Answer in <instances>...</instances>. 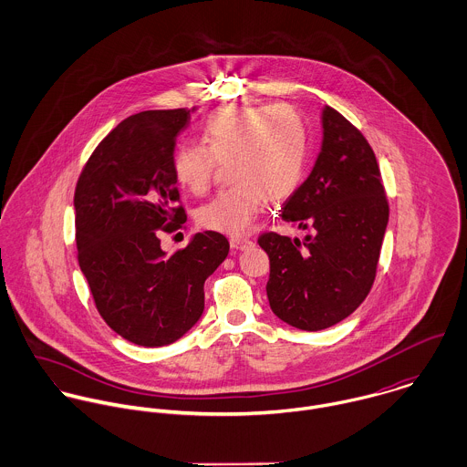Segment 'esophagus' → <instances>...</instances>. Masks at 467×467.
<instances>
[{"label": "esophagus", "instance_id": "1", "mask_svg": "<svg viewBox=\"0 0 467 467\" xmlns=\"http://www.w3.org/2000/svg\"><path fill=\"white\" fill-rule=\"evenodd\" d=\"M230 246L234 250H248V248L254 246V241L246 239V237H232L230 239Z\"/></svg>", "mask_w": 467, "mask_h": 467}]
</instances>
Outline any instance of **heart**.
<instances>
[{
  "mask_svg": "<svg viewBox=\"0 0 467 467\" xmlns=\"http://www.w3.org/2000/svg\"><path fill=\"white\" fill-rule=\"evenodd\" d=\"M202 143H180L172 171L182 187L204 194L219 165H228L234 183L198 213L200 224L226 235H244L267 200L291 198L307 169L309 133L289 106L228 104L213 109L201 128Z\"/></svg>",
  "mask_w": 467,
  "mask_h": 467,
  "instance_id": "b5f03b06",
  "label": "heart"
}]
</instances>
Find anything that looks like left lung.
Wrapping results in <instances>:
<instances>
[{
	"instance_id": "obj_1",
	"label": "left lung",
	"mask_w": 467,
	"mask_h": 467,
	"mask_svg": "<svg viewBox=\"0 0 467 467\" xmlns=\"http://www.w3.org/2000/svg\"><path fill=\"white\" fill-rule=\"evenodd\" d=\"M309 178L285 201L282 219L304 239L266 232L271 311L302 331H322L352 315L376 280L389 200L376 154L363 133L331 106Z\"/></svg>"
}]
</instances>
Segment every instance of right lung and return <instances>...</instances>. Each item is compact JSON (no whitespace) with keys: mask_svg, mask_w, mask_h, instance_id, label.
Wrapping results in <instances>:
<instances>
[{"mask_svg":"<svg viewBox=\"0 0 467 467\" xmlns=\"http://www.w3.org/2000/svg\"><path fill=\"white\" fill-rule=\"evenodd\" d=\"M191 109L141 111L122 120L91 152L77 180L75 241L95 307L128 341L163 347L204 309V280L226 259L223 234H196L165 255L160 232L187 219L172 156Z\"/></svg>","mask_w":467,"mask_h":467,"instance_id":"obj_1","label":"right lung"}]
</instances>
